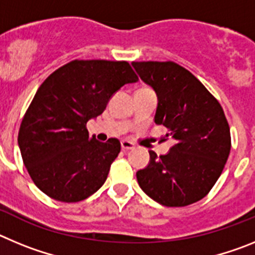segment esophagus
<instances>
[{"label":"esophagus","instance_id":"esophagus-1","mask_svg":"<svg viewBox=\"0 0 255 255\" xmlns=\"http://www.w3.org/2000/svg\"><path fill=\"white\" fill-rule=\"evenodd\" d=\"M121 148H123L124 152H126V150L132 149V148H134V144L129 140H121Z\"/></svg>","mask_w":255,"mask_h":255}]
</instances>
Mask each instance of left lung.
I'll return each instance as SVG.
<instances>
[{"label": "left lung", "instance_id": "left-lung-1", "mask_svg": "<svg viewBox=\"0 0 255 255\" xmlns=\"http://www.w3.org/2000/svg\"><path fill=\"white\" fill-rule=\"evenodd\" d=\"M157 94L154 123L176 143L168 153L149 150V163L136 172L141 190L166 207H185L209 193L231 149L224 110L190 71L175 62H131Z\"/></svg>", "mask_w": 255, "mask_h": 255}]
</instances>
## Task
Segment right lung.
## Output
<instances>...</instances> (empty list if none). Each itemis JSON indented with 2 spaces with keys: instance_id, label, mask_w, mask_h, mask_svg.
<instances>
[{
  "instance_id": "add662e5",
  "label": "right lung",
  "mask_w": 255,
  "mask_h": 255,
  "mask_svg": "<svg viewBox=\"0 0 255 255\" xmlns=\"http://www.w3.org/2000/svg\"><path fill=\"white\" fill-rule=\"evenodd\" d=\"M138 80L126 61L75 60L40 85L20 125L22 161L37 188L74 203L105 184L121 150L119 139L89 138L87 123L100 116L121 87Z\"/></svg>"
}]
</instances>
